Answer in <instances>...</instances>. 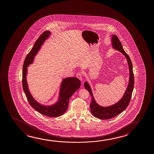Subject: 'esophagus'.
<instances>
[{"label":"esophagus","mask_w":154,"mask_h":154,"mask_svg":"<svg viewBox=\"0 0 154 154\" xmlns=\"http://www.w3.org/2000/svg\"><path fill=\"white\" fill-rule=\"evenodd\" d=\"M76 77L79 79V80H82V74L81 72H78L76 75Z\"/></svg>","instance_id":"1"}]
</instances>
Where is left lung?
<instances>
[{
    "label": "left lung",
    "instance_id": "8db88e82",
    "mask_svg": "<svg viewBox=\"0 0 154 154\" xmlns=\"http://www.w3.org/2000/svg\"><path fill=\"white\" fill-rule=\"evenodd\" d=\"M112 45L113 48L122 53L127 58L128 63L130 77L128 86L127 87L126 91H125L124 95L123 96L122 99L120 100V101H118L117 103L114 104V105L107 107H101L96 103L93 97V93L91 91V87L87 82H85V88L88 91L91 97V101L90 104L91 112L96 118L100 119H108L113 118L123 112L127 107L130 103L133 88L134 87V76L133 73V64L129 56L124 50L122 43L117 36L115 35H113L112 36Z\"/></svg>",
    "mask_w": 154,
    "mask_h": 154
}]
</instances>
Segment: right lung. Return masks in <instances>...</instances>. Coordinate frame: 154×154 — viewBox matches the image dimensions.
<instances>
[{"label": "right lung", "mask_w": 154, "mask_h": 154, "mask_svg": "<svg viewBox=\"0 0 154 154\" xmlns=\"http://www.w3.org/2000/svg\"><path fill=\"white\" fill-rule=\"evenodd\" d=\"M50 34L51 32L48 30L44 32L36 40L32 50L26 57L23 69L22 83L23 91L30 106L44 115L51 117H56L62 115L67 109L70 97L80 87L81 83L79 79L75 77H69L64 79L61 84L59 100L54 105L48 106L42 105L33 98L28 88L27 82L26 81L28 66L32 63L34 56L38 52L45 40L48 37Z\"/></svg>", "instance_id": "right-lung-1"}]
</instances>
